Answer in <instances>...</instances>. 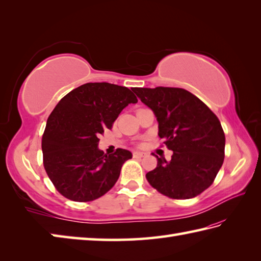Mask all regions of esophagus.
<instances>
[{"label": "esophagus", "instance_id": "34e87169", "mask_svg": "<svg viewBox=\"0 0 261 261\" xmlns=\"http://www.w3.org/2000/svg\"><path fill=\"white\" fill-rule=\"evenodd\" d=\"M145 152H141V151H135L134 152V157L135 158H141V157H143V156H145Z\"/></svg>", "mask_w": 261, "mask_h": 261}]
</instances>
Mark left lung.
Segmentation results:
<instances>
[{
	"label": "left lung",
	"mask_w": 261,
	"mask_h": 261,
	"mask_svg": "<svg viewBox=\"0 0 261 261\" xmlns=\"http://www.w3.org/2000/svg\"><path fill=\"white\" fill-rule=\"evenodd\" d=\"M134 92L158 121V136L173 151L157 157L146 177L164 195L187 199L212 185L224 160L225 136L220 121L201 99L184 88L136 87Z\"/></svg>",
	"instance_id": "8db88e82"
}]
</instances>
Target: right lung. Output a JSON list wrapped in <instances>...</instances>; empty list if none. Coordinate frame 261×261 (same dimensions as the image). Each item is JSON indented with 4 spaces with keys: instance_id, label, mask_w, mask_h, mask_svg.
<instances>
[{
    "instance_id": "1",
    "label": "right lung",
    "mask_w": 261,
    "mask_h": 261,
    "mask_svg": "<svg viewBox=\"0 0 261 261\" xmlns=\"http://www.w3.org/2000/svg\"><path fill=\"white\" fill-rule=\"evenodd\" d=\"M137 102L127 87L105 82L86 83L60 99L47 120L41 148L45 169L62 195L90 202L114 186L132 153L121 148L104 153L98 137Z\"/></svg>"
}]
</instances>
